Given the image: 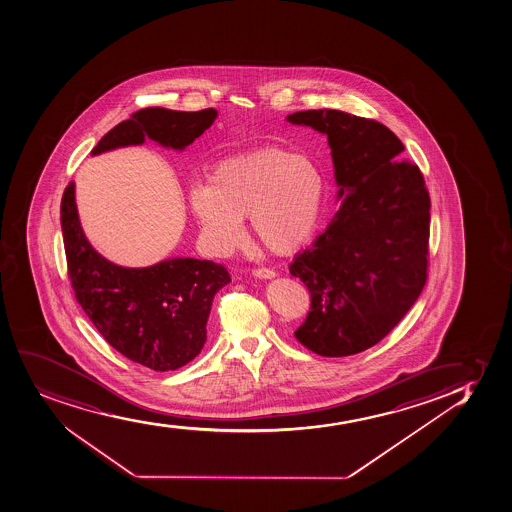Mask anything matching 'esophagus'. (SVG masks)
I'll return each mask as SVG.
<instances>
[{
  "mask_svg": "<svg viewBox=\"0 0 512 512\" xmlns=\"http://www.w3.org/2000/svg\"><path fill=\"white\" fill-rule=\"evenodd\" d=\"M252 274L253 277H259V279H272L275 277V270L260 267V269H253Z\"/></svg>",
  "mask_w": 512,
  "mask_h": 512,
  "instance_id": "esophagus-1",
  "label": "esophagus"
}]
</instances>
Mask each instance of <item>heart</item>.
Masks as SVG:
<instances>
[{
    "mask_svg": "<svg viewBox=\"0 0 512 512\" xmlns=\"http://www.w3.org/2000/svg\"><path fill=\"white\" fill-rule=\"evenodd\" d=\"M326 182L314 160L270 147L220 160L209 182L187 191L204 247L226 255L243 237V216L269 252L286 255L303 247L318 228Z\"/></svg>",
    "mask_w": 512,
    "mask_h": 512,
    "instance_id": "heart-1",
    "label": "heart"
}]
</instances>
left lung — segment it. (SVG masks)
Wrapping results in <instances>:
<instances>
[{
	"instance_id": "1",
	"label": "left lung",
	"mask_w": 512,
	"mask_h": 512,
	"mask_svg": "<svg viewBox=\"0 0 512 512\" xmlns=\"http://www.w3.org/2000/svg\"><path fill=\"white\" fill-rule=\"evenodd\" d=\"M292 125L328 137L341 208L289 272L311 294L297 340L321 357L377 345L428 279L429 193L401 140L379 121L338 110L297 111Z\"/></svg>"
}]
</instances>
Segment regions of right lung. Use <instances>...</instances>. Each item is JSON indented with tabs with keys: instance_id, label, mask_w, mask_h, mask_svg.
<instances>
[{
	"instance_id": "add662e5",
	"label": "right lung",
	"mask_w": 512,
	"mask_h": 512,
	"mask_svg": "<svg viewBox=\"0 0 512 512\" xmlns=\"http://www.w3.org/2000/svg\"><path fill=\"white\" fill-rule=\"evenodd\" d=\"M218 111L145 108L111 128L91 154L142 145L184 150L203 135ZM67 274L77 303L111 347L155 372L176 370L204 347L213 297L231 281L228 270L211 260L169 259L128 269L99 255L81 228L74 182L61 201Z\"/></svg>"
}]
</instances>
